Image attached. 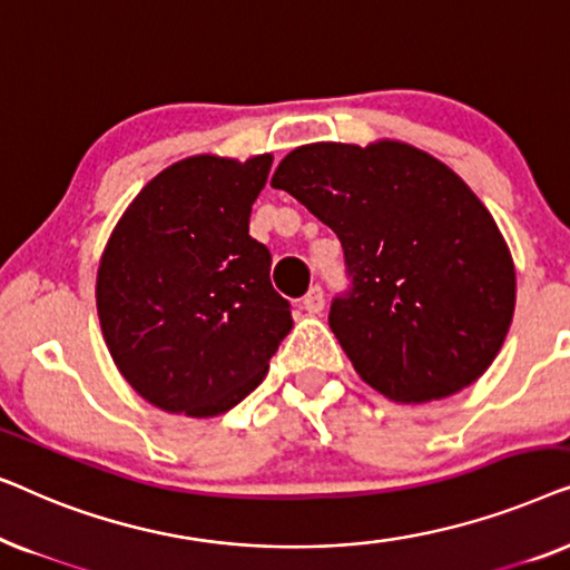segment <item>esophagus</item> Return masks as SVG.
Segmentation results:
<instances>
[{"label": "esophagus", "mask_w": 570, "mask_h": 570, "mask_svg": "<svg viewBox=\"0 0 570 570\" xmlns=\"http://www.w3.org/2000/svg\"><path fill=\"white\" fill-rule=\"evenodd\" d=\"M303 308H306L308 314H318V311L324 308V291H322V287L314 285L306 295H303Z\"/></svg>", "instance_id": "esophagus-1"}]
</instances>
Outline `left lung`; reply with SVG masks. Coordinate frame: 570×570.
Returning a JSON list of instances; mask_svg holds the SVG:
<instances>
[{"label":"left lung","mask_w":570,"mask_h":570,"mask_svg":"<svg viewBox=\"0 0 570 570\" xmlns=\"http://www.w3.org/2000/svg\"><path fill=\"white\" fill-rule=\"evenodd\" d=\"M272 186L337 233L347 287L330 326L355 371L394 402L441 400L480 379L517 301L509 246L441 160L402 142H316Z\"/></svg>","instance_id":"left-lung-1"}]
</instances>
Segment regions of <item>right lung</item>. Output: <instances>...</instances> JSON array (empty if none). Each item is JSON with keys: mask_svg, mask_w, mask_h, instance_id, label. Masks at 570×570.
Masks as SVG:
<instances>
[{"mask_svg": "<svg viewBox=\"0 0 570 570\" xmlns=\"http://www.w3.org/2000/svg\"><path fill=\"white\" fill-rule=\"evenodd\" d=\"M269 155H197L155 176L116 225L98 267L114 363L155 407L209 417L259 386L291 332L272 254L248 236Z\"/></svg>", "mask_w": 570, "mask_h": 570, "instance_id": "add662e5", "label": "right lung"}]
</instances>
